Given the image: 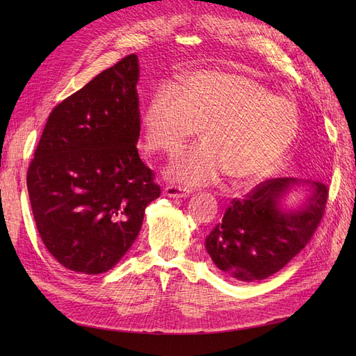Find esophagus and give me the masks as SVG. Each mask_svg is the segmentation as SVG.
Segmentation results:
<instances>
[{
	"instance_id": "34e87169",
	"label": "esophagus",
	"mask_w": 356,
	"mask_h": 356,
	"mask_svg": "<svg viewBox=\"0 0 356 356\" xmlns=\"http://www.w3.org/2000/svg\"><path fill=\"white\" fill-rule=\"evenodd\" d=\"M165 196L168 197H188L190 191L186 187H181V186H166L165 187Z\"/></svg>"
}]
</instances>
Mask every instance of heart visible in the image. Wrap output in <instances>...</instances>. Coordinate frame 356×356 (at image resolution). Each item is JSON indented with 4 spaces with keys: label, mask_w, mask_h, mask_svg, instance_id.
I'll return each instance as SVG.
<instances>
[{
    "label": "heart",
    "mask_w": 356,
    "mask_h": 356,
    "mask_svg": "<svg viewBox=\"0 0 356 356\" xmlns=\"http://www.w3.org/2000/svg\"><path fill=\"white\" fill-rule=\"evenodd\" d=\"M293 101L268 93L258 81L229 71H197L154 92L143 115L149 153L177 154L200 127L202 145L168 170L186 186H207L222 174L234 184L266 175L298 134Z\"/></svg>",
    "instance_id": "heart-1"
}]
</instances>
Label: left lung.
<instances>
[{"label":"left lung","instance_id":"obj_1","mask_svg":"<svg viewBox=\"0 0 356 356\" xmlns=\"http://www.w3.org/2000/svg\"><path fill=\"white\" fill-rule=\"evenodd\" d=\"M308 197L297 209L282 200L297 186ZM328 199L325 184L310 179L273 178L243 199H233L221 222L204 239V248L221 272L243 282L261 281L281 270L314 236Z\"/></svg>","mask_w":356,"mask_h":356}]
</instances>
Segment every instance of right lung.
<instances>
[{
	"label": "right lung",
	"instance_id": "obj_1",
	"mask_svg": "<svg viewBox=\"0 0 356 356\" xmlns=\"http://www.w3.org/2000/svg\"><path fill=\"white\" fill-rule=\"evenodd\" d=\"M139 63L129 55L50 113L26 186L49 252L84 275L111 270L160 196L139 159Z\"/></svg>",
	"mask_w": 356,
	"mask_h": 356
}]
</instances>
